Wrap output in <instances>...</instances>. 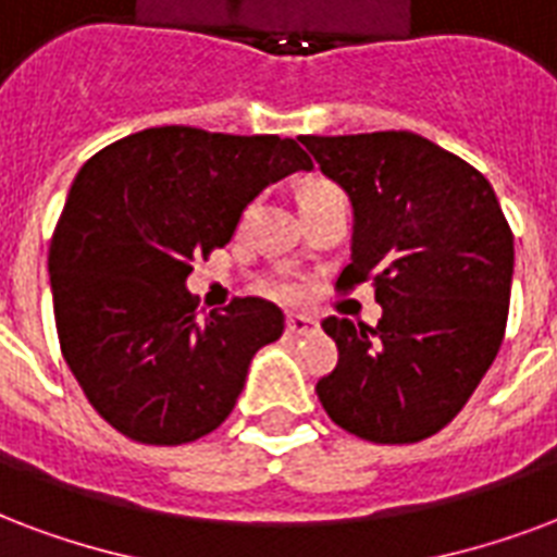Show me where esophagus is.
Segmentation results:
<instances>
[{
    "mask_svg": "<svg viewBox=\"0 0 557 557\" xmlns=\"http://www.w3.org/2000/svg\"><path fill=\"white\" fill-rule=\"evenodd\" d=\"M287 332L296 334V337H302V334H317L320 332V323H317L313 317H305V313H290V317H287Z\"/></svg>",
    "mask_w": 557,
    "mask_h": 557,
    "instance_id": "obj_1",
    "label": "esophagus"
}]
</instances>
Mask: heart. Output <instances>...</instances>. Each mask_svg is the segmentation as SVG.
Here are the masks:
<instances>
[{
	"label": "heart",
	"instance_id": "heart-1",
	"mask_svg": "<svg viewBox=\"0 0 557 557\" xmlns=\"http://www.w3.org/2000/svg\"><path fill=\"white\" fill-rule=\"evenodd\" d=\"M323 190H334V187H332V184L317 182V184H311V187H308V190H305V194H323ZM278 290H282V294H290V287H287V284H282V287H278Z\"/></svg>",
	"mask_w": 557,
	"mask_h": 557
}]
</instances>
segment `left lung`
<instances>
[{
    "label": "left lung",
    "instance_id": "left-lung-1",
    "mask_svg": "<svg viewBox=\"0 0 557 557\" xmlns=\"http://www.w3.org/2000/svg\"><path fill=\"white\" fill-rule=\"evenodd\" d=\"M352 202V263L337 287L373 278L382 320H323L337 367L317 382L355 437L417 443L453 422L499 352L513 234L475 166L411 132L299 137Z\"/></svg>",
    "mask_w": 557,
    "mask_h": 557
}]
</instances>
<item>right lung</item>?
Wrapping results in <instances>:
<instances>
[{
    "label": "right lung",
    "mask_w": 557,
    "mask_h": 557,
    "mask_svg": "<svg viewBox=\"0 0 557 557\" xmlns=\"http://www.w3.org/2000/svg\"><path fill=\"white\" fill-rule=\"evenodd\" d=\"M311 166L290 137L161 125L78 170L49 246L52 305L66 367L116 432L178 446L232 413L284 313L246 296L199 320L190 261L232 240L263 187Z\"/></svg>",
    "instance_id": "obj_1"
}]
</instances>
